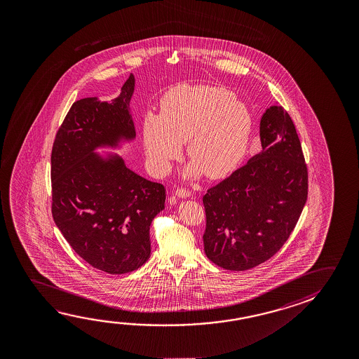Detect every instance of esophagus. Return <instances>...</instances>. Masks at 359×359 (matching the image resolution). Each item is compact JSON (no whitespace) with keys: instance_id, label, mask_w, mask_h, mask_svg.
I'll return each mask as SVG.
<instances>
[{"instance_id":"34e87169","label":"esophagus","mask_w":359,"mask_h":359,"mask_svg":"<svg viewBox=\"0 0 359 359\" xmlns=\"http://www.w3.org/2000/svg\"><path fill=\"white\" fill-rule=\"evenodd\" d=\"M175 194H177V196H179V198H189V196L191 195V191H190L189 189L179 188L177 189Z\"/></svg>"}]
</instances>
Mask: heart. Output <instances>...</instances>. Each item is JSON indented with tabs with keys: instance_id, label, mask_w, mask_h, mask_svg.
I'll list each match as a JSON object with an SVG mask.
<instances>
[{
	"instance_id": "b5f03b06",
	"label": "heart",
	"mask_w": 359,
	"mask_h": 359,
	"mask_svg": "<svg viewBox=\"0 0 359 359\" xmlns=\"http://www.w3.org/2000/svg\"><path fill=\"white\" fill-rule=\"evenodd\" d=\"M252 116L229 90L208 85H179L160 102L159 116L147 115L144 147L158 172L187 154L193 161L189 172L219 179L234 170L247 150Z\"/></svg>"
}]
</instances>
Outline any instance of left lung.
<instances>
[{
	"label": "left lung",
	"instance_id": "obj_1",
	"mask_svg": "<svg viewBox=\"0 0 359 359\" xmlns=\"http://www.w3.org/2000/svg\"><path fill=\"white\" fill-rule=\"evenodd\" d=\"M263 151L203 196L206 257L228 271H248L288 241L308 198V168L299 137L282 106L260 121Z\"/></svg>",
	"mask_w": 359,
	"mask_h": 359
}]
</instances>
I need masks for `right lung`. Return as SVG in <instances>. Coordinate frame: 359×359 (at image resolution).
<instances>
[{
    "mask_svg": "<svg viewBox=\"0 0 359 359\" xmlns=\"http://www.w3.org/2000/svg\"><path fill=\"white\" fill-rule=\"evenodd\" d=\"M131 74L110 102L86 97L74 102L61 123L51 153L53 222L71 248L99 271L130 273L150 257V224L165 204L159 182L129 170L123 159L109 161L95 147L134 137L128 104Z\"/></svg>",
    "mask_w": 359,
    "mask_h": 359,
    "instance_id": "obj_1",
    "label": "right lung"
}]
</instances>
